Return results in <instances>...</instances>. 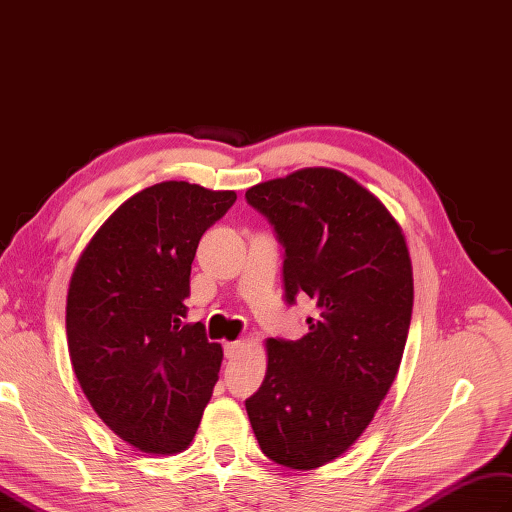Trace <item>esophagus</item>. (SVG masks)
<instances>
[{"label":"esophagus","mask_w":512,"mask_h":512,"mask_svg":"<svg viewBox=\"0 0 512 512\" xmlns=\"http://www.w3.org/2000/svg\"><path fill=\"white\" fill-rule=\"evenodd\" d=\"M242 342H227L225 344V357L227 359H233V357H238L240 355V350H242Z\"/></svg>","instance_id":"34e87169"}]
</instances>
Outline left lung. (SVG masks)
Returning a JSON list of instances; mask_svg holds the SVG:
<instances>
[{
  "instance_id": "1",
  "label": "left lung",
  "mask_w": 512,
  "mask_h": 512,
  "mask_svg": "<svg viewBox=\"0 0 512 512\" xmlns=\"http://www.w3.org/2000/svg\"><path fill=\"white\" fill-rule=\"evenodd\" d=\"M283 253L285 303L309 296L305 337L268 339V370L248 398L259 448L316 469L368 428L398 374L413 311V272L387 207L333 168H305L246 190Z\"/></svg>"
}]
</instances>
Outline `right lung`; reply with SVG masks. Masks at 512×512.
Here are the masks:
<instances>
[{"mask_svg": "<svg viewBox=\"0 0 512 512\" xmlns=\"http://www.w3.org/2000/svg\"><path fill=\"white\" fill-rule=\"evenodd\" d=\"M235 192L164 181L103 222L73 270L67 339L97 415L149 454L186 450L218 381L222 348L201 322L183 324L203 233Z\"/></svg>", "mask_w": 512, "mask_h": 512, "instance_id": "obj_1", "label": "right lung"}]
</instances>
